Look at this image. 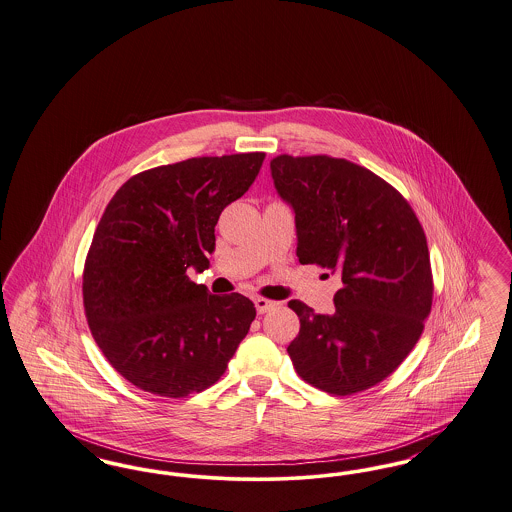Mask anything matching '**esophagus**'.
I'll use <instances>...</instances> for the list:
<instances>
[{
	"instance_id": "1",
	"label": "esophagus",
	"mask_w": 512,
	"mask_h": 512,
	"mask_svg": "<svg viewBox=\"0 0 512 512\" xmlns=\"http://www.w3.org/2000/svg\"><path fill=\"white\" fill-rule=\"evenodd\" d=\"M254 304H256V312L258 313L269 312V310H273L277 306V302L267 300V298H260V296L254 300Z\"/></svg>"
}]
</instances>
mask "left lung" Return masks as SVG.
Returning a JSON list of instances; mask_svg holds the SVG:
<instances>
[{
    "label": "left lung",
    "instance_id": "left-lung-1",
    "mask_svg": "<svg viewBox=\"0 0 512 512\" xmlns=\"http://www.w3.org/2000/svg\"><path fill=\"white\" fill-rule=\"evenodd\" d=\"M269 166L294 210L298 262L342 279L331 313L290 300L300 317L292 365L323 392H363L390 377L423 334L434 294L423 225L398 189L346 158L279 155Z\"/></svg>",
    "mask_w": 512,
    "mask_h": 512
}]
</instances>
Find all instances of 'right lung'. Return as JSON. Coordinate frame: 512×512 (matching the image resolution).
<instances>
[{"instance_id":"obj_1","label":"right lung","mask_w":512,"mask_h":512,"mask_svg":"<svg viewBox=\"0 0 512 512\" xmlns=\"http://www.w3.org/2000/svg\"><path fill=\"white\" fill-rule=\"evenodd\" d=\"M266 153L199 156L145 170L107 204L84 264L89 331L143 392L185 398L218 382L256 317L239 292L189 279L208 267L223 208L241 199Z\"/></svg>"}]
</instances>
